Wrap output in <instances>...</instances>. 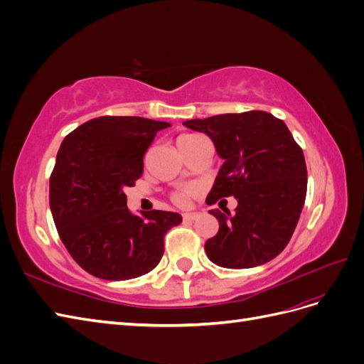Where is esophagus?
<instances>
[{"label": "esophagus", "mask_w": 364, "mask_h": 364, "mask_svg": "<svg viewBox=\"0 0 364 364\" xmlns=\"http://www.w3.org/2000/svg\"><path fill=\"white\" fill-rule=\"evenodd\" d=\"M200 213H185L182 217H183V220H190V222H193V220H197V218H200Z\"/></svg>", "instance_id": "34e87169"}]
</instances>
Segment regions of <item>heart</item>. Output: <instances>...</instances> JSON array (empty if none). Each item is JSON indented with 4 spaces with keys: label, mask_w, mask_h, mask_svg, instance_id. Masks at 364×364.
I'll return each instance as SVG.
<instances>
[{
    "label": "heart",
    "mask_w": 364,
    "mask_h": 364,
    "mask_svg": "<svg viewBox=\"0 0 364 364\" xmlns=\"http://www.w3.org/2000/svg\"><path fill=\"white\" fill-rule=\"evenodd\" d=\"M199 138H202V136H199V135H194V134H185V135H181L179 138H178V146H179V150L182 151V150H185V149H188L193 142H196L197 139ZM191 194H193V191L191 190H185V191H178V193H174L173 196H171V199H173V202L178 205V206H186L190 203V197H191Z\"/></svg>",
    "instance_id": "obj_1"
}]
</instances>
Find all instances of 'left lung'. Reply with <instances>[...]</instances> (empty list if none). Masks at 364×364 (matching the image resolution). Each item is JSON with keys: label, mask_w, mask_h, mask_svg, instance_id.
Returning <instances> with one entry per match:
<instances>
[{"label": "left lung", "mask_w": 364, "mask_h": 364, "mask_svg": "<svg viewBox=\"0 0 364 364\" xmlns=\"http://www.w3.org/2000/svg\"><path fill=\"white\" fill-rule=\"evenodd\" d=\"M183 124L206 134L225 159L206 203L230 196L238 202L232 215L229 209L226 214L209 211L218 220V232L205 243L208 258L220 267L249 269L278 257L294 232L306 196L304 151L289 127L264 111Z\"/></svg>", "instance_id": "8db88e82"}]
</instances>
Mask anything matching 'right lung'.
<instances>
[{
    "label": "right lung",
    "instance_id": "right-lung-1",
    "mask_svg": "<svg viewBox=\"0 0 364 364\" xmlns=\"http://www.w3.org/2000/svg\"><path fill=\"white\" fill-rule=\"evenodd\" d=\"M168 123L142 117H98L65 136L50 176V208L73 259L107 281L138 278L164 255L178 213L130 214L124 190L144 170L156 132Z\"/></svg>",
    "mask_w": 364,
    "mask_h": 364
}]
</instances>
